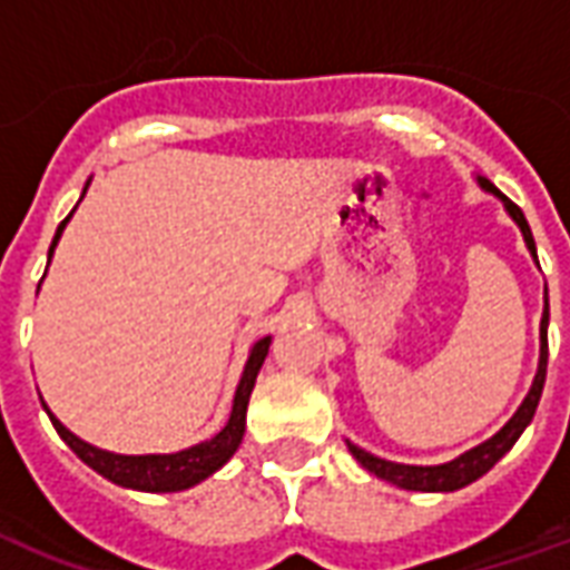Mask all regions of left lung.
Segmentation results:
<instances>
[{"mask_svg":"<svg viewBox=\"0 0 570 570\" xmlns=\"http://www.w3.org/2000/svg\"><path fill=\"white\" fill-rule=\"evenodd\" d=\"M478 185L488 190V194H493V197L502 199V206H505V212L511 215V220H514L517 227H520V233H523V242H527L529 254H532V259L538 263L535 238H532V229H529L527 215L520 212V206H514V203H511V199H508L505 194L493 185V181L478 176ZM547 323H550V302H547V293H544V314H541V358H538V373H535V380H532V389H529V394L523 397V403H520V410L508 419L505 428L499 430V433H493L488 442H481V445H475V449L466 451V454H460V458H454L451 463H440V466L391 463V460L373 458L371 451L358 449V445H353V442H346V449L353 451V458L358 460L367 472H373L376 478H382V481H389V484H394V488H401V490L451 493V490H460V488H466V484H472V481H478L484 472H490V469L497 466L499 460L505 458L508 451H511V445L520 440V433L529 428L532 415H535L538 401H541V391H544V380H547Z\"/></svg>","mask_w":570,"mask_h":570,"instance_id":"1","label":"left lung"}]
</instances>
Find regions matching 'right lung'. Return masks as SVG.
<instances>
[{
  "label": "right lung",
  "mask_w": 570,
  "mask_h": 570,
  "mask_svg": "<svg viewBox=\"0 0 570 570\" xmlns=\"http://www.w3.org/2000/svg\"><path fill=\"white\" fill-rule=\"evenodd\" d=\"M89 188V181H86ZM82 188V194H86ZM73 215V212H71ZM68 215V217H71ZM65 217L59 229H56L53 245H50V259H53V250L62 238V229L68 224ZM268 343L272 337H263L250 346V355H247L245 371H242V380H238L236 397H233V412H229V421L224 424L220 433H215L212 440L199 442V445H190L185 451H176V454H112V451L95 449L89 442H82L80 436H73L71 430L65 428L62 421L56 419L53 412L47 410V403L41 401V406L47 410L50 421H53L56 433L68 442V449L77 454V458L92 466L98 475H104L112 484L130 490H142V493H179V490H188L199 481H206L208 475H215L217 469L224 466L236 449L242 445V436H245V415H247V401H250V391H254L256 373L263 367L268 355Z\"/></svg>",
  "instance_id": "right-lung-1"
}]
</instances>
